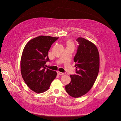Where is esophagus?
<instances>
[{
    "label": "esophagus",
    "instance_id": "obj_1",
    "mask_svg": "<svg viewBox=\"0 0 121 121\" xmlns=\"http://www.w3.org/2000/svg\"><path fill=\"white\" fill-rule=\"evenodd\" d=\"M57 74H58V75H60V76L65 75V73H61V72H59V71L57 72Z\"/></svg>",
    "mask_w": 121,
    "mask_h": 121
}]
</instances>
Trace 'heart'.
<instances>
[{"label": "heart", "instance_id": "b5f03b06", "mask_svg": "<svg viewBox=\"0 0 121 121\" xmlns=\"http://www.w3.org/2000/svg\"><path fill=\"white\" fill-rule=\"evenodd\" d=\"M67 45H68V46H73V43L71 41H69L67 42Z\"/></svg>", "mask_w": 121, "mask_h": 121}]
</instances>
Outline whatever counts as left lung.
I'll return each mask as SVG.
<instances>
[{
	"instance_id": "left-lung-1",
	"label": "left lung",
	"mask_w": 121,
	"mask_h": 121,
	"mask_svg": "<svg viewBox=\"0 0 121 121\" xmlns=\"http://www.w3.org/2000/svg\"><path fill=\"white\" fill-rule=\"evenodd\" d=\"M77 53L74 58L75 75H70L71 81L65 85L66 92L73 97L86 94L95 81L99 69V54L95 45L85 38L79 37Z\"/></svg>"
}]
</instances>
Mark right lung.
I'll use <instances>...</instances> for the list:
<instances>
[{"instance_id":"obj_1","label":"right lung","mask_w":121,"mask_h":121,"mask_svg":"<svg viewBox=\"0 0 121 121\" xmlns=\"http://www.w3.org/2000/svg\"><path fill=\"white\" fill-rule=\"evenodd\" d=\"M58 37L40 36L25 45L21 60L23 79L29 88L37 93L45 92L56 78L57 73L45 67L49 60L48 51Z\"/></svg>"}]
</instances>
